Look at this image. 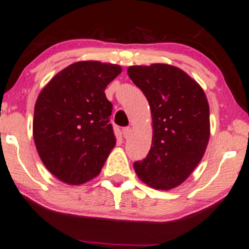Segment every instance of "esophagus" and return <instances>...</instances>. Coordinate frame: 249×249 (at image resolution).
I'll return each mask as SVG.
<instances>
[{"label":"esophagus","instance_id":"34e87169","mask_svg":"<svg viewBox=\"0 0 249 249\" xmlns=\"http://www.w3.org/2000/svg\"><path fill=\"white\" fill-rule=\"evenodd\" d=\"M130 133H132V128L130 127H125L122 129V134H124V138L128 139L130 136Z\"/></svg>","mask_w":249,"mask_h":249}]
</instances>
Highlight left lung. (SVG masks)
<instances>
[{"label": "left lung", "instance_id": "obj_1", "mask_svg": "<svg viewBox=\"0 0 249 249\" xmlns=\"http://www.w3.org/2000/svg\"><path fill=\"white\" fill-rule=\"evenodd\" d=\"M127 72L146 95L153 121L152 147L134 169L146 185L169 191L186 181L205 155L211 134L208 100L178 67L130 66Z\"/></svg>", "mask_w": 249, "mask_h": 249}]
</instances>
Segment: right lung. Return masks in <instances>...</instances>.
Returning a JSON list of instances; mask_svg holds the SVG:
<instances>
[{
    "mask_svg": "<svg viewBox=\"0 0 249 249\" xmlns=\"http://www.w3.org/2000/svg\"><path fill=\"white\" fill-rule=\"evenodd\" d=\"M122 68L100 61H79L58 71L38 94L33 136L46 168L68 185L100 174L115 147L105 89Z\"/></svg>",
    "mask_w": 249,
    "mask_h": 249,
    "instance_id": "add662e5",
    "label": "right lung"
}]
</instances>
